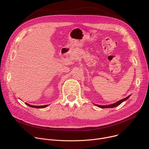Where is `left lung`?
Instances as JSON below:
<instances>
[{
	"label": "left lung",
	"instance_id": "obj_1",
	"mask_svg": "<svg viewBox=\"0 0 149 149\" xmlns=\"http://www.w3.org/2000/svg\"><path fill=\"white\" fill-rule=\"evenodd\" d=\"M130 95H129L128 97H127L126 98H124V99H122V100H120V101H117V102H115V103H114V104H110V105H97V104H95V105H97V107H100V108H102V109H105V108H114V107H117V106L119 105H120V104H121L123 101H125L126 100L128 99V98L130 97Z\"/></svg>",
	"mask_w": 149,
	"mask_h": 149
}]
</instances>
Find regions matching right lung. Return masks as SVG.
<instances>
[{"mask_svg":"<svg viewBox=\"0 0 149 149\" xmlns=\"http://www.w3.org/2000/svg\"><path fill=\"white\" fill-rule=\"evenodd\" d=\"M25 104L26 105H28V106H29V107H33V108H36V109H43V108H45L47 107H48V105H31V104H29L26 102H25Z\"/></svg>","mask_w":149,"mask_h":149,"instance_id":"right-lung-1","label":"right lung"}]
</instances>
